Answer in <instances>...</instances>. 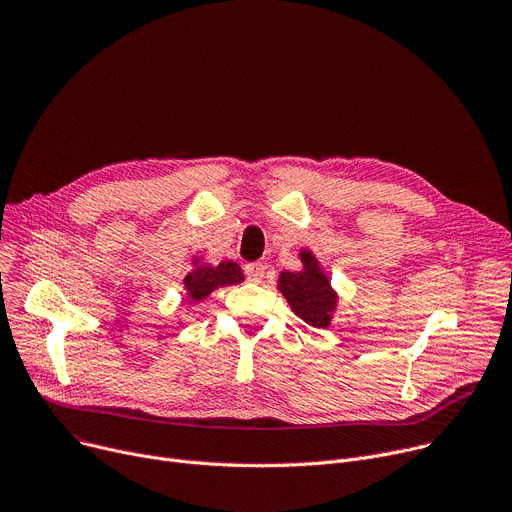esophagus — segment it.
<instances>
[{
	"label": "esophagus",
	"instance_id": "34e87169",
	"mask_svg": "<svg viewBox=\"0 0 512 512\" xmlns=\"http://www.w3.org/2000/svg\"><path fill=\"white\" fill-rule=\"evenodd\" d=\"M244 272H246L248 281L260 283V281L264 279V264H260V262H250V264L244 266Z\"/></svg>",
	"mask_w": 512,
	"mask_h": 512
}]
</instances>
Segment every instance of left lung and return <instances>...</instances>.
<instances>
[{"instance_id": "8db88e82", "label": "left lung", "mask_w": 512, "mask_h": 512, "mask_svg": "<svg viewBox=\"0 0 512 512\" xmlns=\"http://www.w3.org/2000/svg\"><path fill=\"white\" fill-rule=\"evenodd\" d=\"M301 270H283L277 287L295 311V316L313 328H328L338 305V293L332 289L328 274L309 248L299 252Z\"/></svg>"}]
</instances>
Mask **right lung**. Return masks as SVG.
<instances>
[{"label": "right lung", "mask_w": 512, "mask_h": 512, "mask_svg": "<svg viewBox=\"0 0 512 512\" xmlns=\"http://www.w3.org/2000/svg\"><path fill=\"white\" fill-rule=\"evenodd\" d=\"M244 281V272L240 264L233 260H223L217 266L203 262V256L192 258V270L184 277V291L188 301L201 303L215 289L238 285Z\"/></svg>", "instance_id": "right-lung-1"}]
</instances>
